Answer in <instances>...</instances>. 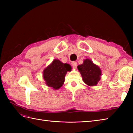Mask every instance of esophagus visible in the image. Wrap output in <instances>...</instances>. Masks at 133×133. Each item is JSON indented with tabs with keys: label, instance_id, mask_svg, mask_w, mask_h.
Segmentation results:
<instances>
[{
	"label": "esophagus",
	"instance_id": "esophagus-1",
	"mask_svg": "<svg viewBox=\"0 0 133 133\" xmlns=\"http://www.w3.org/2000/svg\"><path fill=\"white\" fill-rule=\"evenodd\" d=\"M71 65H72L73 67H74V68H76V67H77V62H75V61L72 62Z\"/></svg>",
	"mask_w": 133,
	"mask_h": 133
}]
</instances>
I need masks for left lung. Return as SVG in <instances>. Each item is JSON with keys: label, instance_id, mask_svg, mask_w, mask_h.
I'll use <instances>...</instances> for the list:
<instances>
[{"label": "left lung", "instance_id": "1", "mask_svg": "<svg viewBox=\"0 0 133 133\" xmlns=\"http://www.w3.org/2000/svg\"><path fill=\"white\" fill-rule=\"evenodd\" d=\"M78 69L84 83L90 86L97 85L101 79V70L91 60L85 59L82 64L78 66Z\"/></svg>", "mask_w": 133, "mask_h": 133}]
</instances>
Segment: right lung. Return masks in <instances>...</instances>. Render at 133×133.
Wrapping results in <instances>:
<instances>
[{"mask_svg": "<svg viewBox=\"0 0 133 133\" xmlns=\"http://www.w3.org/2000/svg\"><path fill=\"white\" fill-rule=\"evenodd\" d=\"M71 67L69 64H64L59 60L55 59L44 69L43 78L48 86L57 90L63 85L65 75L67 71H71Z\"/></svg>", "mask_w": 133, "mask_h": 133, "instance_id": "1", "label": "right lung"}]
</instances>
